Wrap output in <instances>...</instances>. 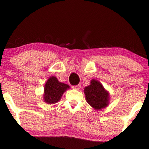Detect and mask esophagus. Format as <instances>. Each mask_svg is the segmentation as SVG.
<instances>
[{
	"mask_svg": "<svg viewBox=\"0 0 149 149\" xmlns=\"http://www.w3.org/2000/svg\"><path fill=\"white\" fill-rule=\"evenodd\" d=\"M73 89H75V90H79L80 88V85H73L72 86Z\"/></svg>",
	"mask_w": 149,
	"mask_h": 149,
	"instance_id": "34e87169",
	"label": "esophagus"
}]
</instances>
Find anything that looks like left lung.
<instances>
[{
	"label": "left lung",
	"mask_w": 149,
	"mask_h": 149,
	"mask_svg": "<svg viewBox=\"0 0 149 149\" xmlns=\"http://www.w3.org/2000/svg\"><path fill=\"white\" fill-rule=\"evenodd\" d=\"M84 93L87 102L95 110H101L109 105V93L96 80L92 79L90 85L85 87Z\"/></svg>",
	"instance_id": "1"
}]
</instances>
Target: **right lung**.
<instances>
[{"mask_svg": "<svg viewBox=\"0 0 149 149\" xmlns=\"http://www.w3.org/2000/svg\"><path fill=\"white\" fill-rule=\"evenodd\" d=\"M69 88V85L60 83L56 77H50L44 88V102L49 104L57 103L60 100L64 92Z\"/></svg>", "mask_w": 149, "mask_h": 149, "instance_id": "1", "label": "right lung"}]
</instances>
